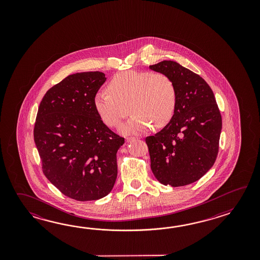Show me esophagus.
<instances>
[{
  "label": "esophagus",
  "instance_id": "1",
  "mask_svg": "<svg viewBox=\"0 0 260 260\" xmlns=\"http://www.w3.org/2000/svg\"><path fill=\"white\" fill-rule=\"evenodd\" d=\"M136 139H138L137 138H125V140H126V142L127 143H130V142H132L134 140H136Z\"/></svg>",
  "mask_w": 260,
  "mask_h": 260
}]
</instances>
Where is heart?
I'll list each match as a JSON object with an SVG mask.
<instances>
[{
    "label": "heart",
    "instance_id": "b5f03b06",
    "mask_svg": "<svg viewBox=\"0 0 260 260\" xmlns=\"http://www.w3.org/2000/svg\"><path fill=\"white\" fill-rule=\"evenodd\" d=\"M108 90H100L93 103L98 115L110 127H115L133 112L119 131L138 135L166 126L171 121L177 102V86L168 75L149 72H121L112 78Z\"/></svg>",
    "mask_w": 260,
    "mask_h": 260
}]
</instances>
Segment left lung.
<instances>
[{
  "instance_id": "obj_1",
  "label": "left lung",
  "mask_w": 260,
  "mask_h": 260,
  "mask_svg": "<svg viewBox=\"0 0 260 260\" xmlns=\"http://www.w3.org/2000/svg\"><path fill=\"white\" fill-rule=\"evenodd\" d=\"M168 75L177 86L171 121L146 138L150 168L164 185L181 187L199 180L216 161L222 129L214 93L203 78L175 61L149 66Z\"/></svg>"
}]
</instances>
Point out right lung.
I'll return each instance as SVG.
<instances>
[{"label":"right lung","instance_id":"right-lung-1","mask_svg":"<svg viewBox=\"0 0 260 260\" xmlns=\"http://www.w3.org/2000/svg\"><path fill=\"white\" fill-rule=\"evenodd\" d=\"M106 80L100 72L69 75L44 94L34 126L45 177L64 195L81 202L111 192L117 151L124 143L94 110V94Z\"/></svg>","mask_w":260,"mask_h":260}]
</instances>
